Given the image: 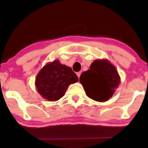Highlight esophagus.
<instances>
[{
	"mask_svg": "<svg viewBox=\"0 0 148 148\" xmlns=\"http://www.w3.org/2000/svg\"><path fill=\"white\" fill-rule=\"evenodd\" d=\"M81 73L80 72H76V75L78 76V77H79V79L80 78V76H81Z\"/></svg>",
	"mask_w": 148,
	"mask_h": 148,
	"instance_id": "1",
	"label": "esophagus"
}]
</instances>
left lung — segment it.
Instances as JSON below:
<instances>
[{
  "label": "left lung",
  "instance_id": "1",
  "mask_svg": "<svg viewBox=\"0 0 148 148\" xmlns=\"http://www.w3.org/2000/svg\"><path fill=\"white\" fill-rule=\"evenodd\" d=\"M79 81L88 97L103 102L113 95L120 79L115 66L104 59L95 60L90 69L81 74Z\"/></svg>",
  "mask_w": 148,
  "mask_h": 148
}]
</instances>
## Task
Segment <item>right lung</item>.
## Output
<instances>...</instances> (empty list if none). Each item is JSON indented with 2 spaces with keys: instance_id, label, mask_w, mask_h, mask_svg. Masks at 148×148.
<instances>
[{
  "instance_id": "right-lung-1",
  "label": "right lung",
  "mask_w": 148,
  "mask_h": 148,
  "mask_svg": "<svg viewBox=\"0 0 148 148\" xmlns=\"http://www.w3.org/2000/svg\"><path fill=\"white\" fill-rule=\"evenodd\" d=\"M78 81L79 78L71 67L56 60L42 67L37 75L35 86L44 99L54 101L62 97L69 85Z\"/></svg>"
}]
</instances>
